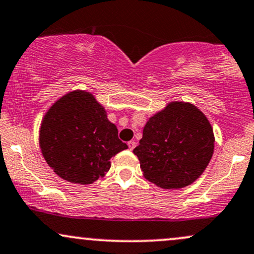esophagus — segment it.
<instances>
[{"instance_id": "1", "label": "esophagus", "mask_w": 254, "mask_h": 254, "mask_svg": "<svg viewBox=\"0 0 254 254\" xmlns=\"http://www.w3.org/2000/svg\"><path fill=\"white\" fill-rule=\"evenodd\" d=\"M127 146H129L130 150H133V149H135V146H136V142H135V140H130V142H127Z\"/></svg>"}]
</instances>
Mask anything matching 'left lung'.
<instances>
[{
	"label": "left lung",
	"instance_id": "obj_1",
	"mask_svg": "<svg viewBox=\"0 0 254 254\" xmlns=\"http://www.w3.org/2000/svg\"><path fill=\"white\" fill-rule=\"evenodd\" d=\"M214 142L212 125L196 106L172 102L149 118L133 154L148 181L163 189H180L204 172Z\"/></svg>",
	"mask_w": 254,
	"mask_h": 254
}]
</instances>
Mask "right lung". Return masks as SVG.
Instances as JSON below:
<instances>
[{
    "label": "right lung",
    "mask_w": 254,
    "mask_h": 254,
    "mask_svg": "<svg viewBox=\"0 0 254 254\" xmlns=\"http://www.w3.org/2000/svg\"><path fill=\"white\" fill-rule=\"evenodd\" d=\"M39 143L54 173L78 185H91L103 177L111 158L127 149L105 109L90 92L80 90L61 97L46 112Z\"/></svg>",
    "instance_id": "add662e5"
}]
</instances>
